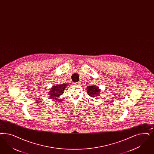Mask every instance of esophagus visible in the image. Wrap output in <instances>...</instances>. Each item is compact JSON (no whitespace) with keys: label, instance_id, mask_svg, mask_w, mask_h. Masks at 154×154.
Returning a JSON list of instances; mask_svg holds the SVG:
<instances>
[{"label":"esophagus","instance_id":"obj_1","mask_svg":"<svg viewBox=\"0 0 154 154\" xmlns=\"http://www.w3.org/2000/svg\"><path fill=\"white\" fill-rule=\"evenodd\" d=\"M80 82H75V83H74V84H75V85H77V86H78V85H80Z\"/></svg>","mask_w":154,"mask_h":154}]
</instances>
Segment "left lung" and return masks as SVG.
<instances>
[{"mask_svg": "<svg viewBox=\"0 0 154 154\" xmlns=\"http://www.w3.org/2000/svg\"><path fill=\"white\" fill-rule=\"evenodd\" d=\"M86 90L88 95L93 98L101 94V90L99 89V87L96 85L88 86L86 87Z\"/></svg>", "mask_w": 154, "mask_h": 154, "instance_id": "1", "label": "left lung"}]
</instances>
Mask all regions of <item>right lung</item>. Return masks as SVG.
Returning a JSON list of instances; mask_svg holds the SVG:
<instances>
[{
	"instance_id": "add662e5",
	"label": "right lung",
	"mask_w": 154,
	"mask_h": 154,
	"mask_svg": "<svg viewBox=\"0 0 154 154\" xmlns=\"http://www.w3.org/2000/svg\"><path fill=\"white\" fill-rule=\"evenodd\" d=\"M68 85H69L67 84L54 85L52 87V88H51L48 91L49 94L48 96L49 97V98H52L55 100H57V101L60 102V99H58L59 97L61 96L64 93L65 89Z\"/></svg>"
}]
</instances>
